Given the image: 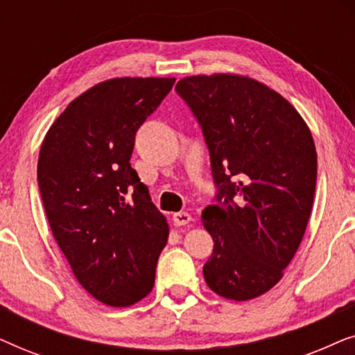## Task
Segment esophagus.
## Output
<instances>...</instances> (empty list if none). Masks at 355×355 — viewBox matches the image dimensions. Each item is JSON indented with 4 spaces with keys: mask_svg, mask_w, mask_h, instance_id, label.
<instances>
[{
    "mask_svg": "<svg viewBox=\"0 0 355 355\" xmlns=\"http://www.w3.org/2000/svg\"><path fill=\"white\" fill-rule=\"evenodd\" d=\"M173 221H174V225H178V226H186L192 221V216L186 211H179L173 215Z\"/></svg>",
    "mask_w": 355,
    "mask_h": 355,
    "instance_id": "esophagus-1",
    "label": "esophagus"
}]
</instances>
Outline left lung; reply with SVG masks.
I'll return each instance as SVG.
<instances>
[{
  "mask_svg": "<svg viewBox=\"0 0 355 355\" xmlns=\"http://www.w3.org/2000/svg\"><path fill=\"white\" fill-rule=\"evenodd\" d=\"M176 92L202 128L218 191L202 211L215 242L203 276L221 297H259L283 278L307 227L312 134L288 100L249 77L192 76Z\"/></svg>",
  "mask_w": 355,
  "mask_h": 355,
  "instance_id": "8db88e82",
  "label": "left lung"
}]
</instances>
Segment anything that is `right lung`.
Masks as SVG:
<instances>
[{"label":"right lung","instance_id":"1","mask_svg":"<svg viewBox=\"0 0 355 355\" xmlns=\"http://www.w3.org/2000/svg\"><path fill=\"white\" fill-rule=\"evenodd\" d=\"M176 79L123 77L67 105L43 139L37 179L51 232L87 293L129 307L153 288L169 227L130 166L135 134Z\"/></svg>","mask_w":355,"mask_h":355}]
</instances>
